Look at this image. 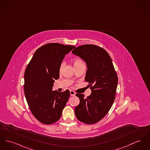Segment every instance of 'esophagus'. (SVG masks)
<instances>
[{"instance_id":"obj_1","label":"esophagus","mask_w":150,"mask_h":150,"mask_svg":"<svg viewBox=\"0 0 150 150\" xmlns=\"http://www.w3.org/2000/svg\"><path fill=\"white\" fill-rule=\"evenodd\" d=\"M70 95L71 96H75V93H75L74 91H72V90L70 91Z\"/></svg>"}]
</instances>
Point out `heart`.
Masks as SVG:
<instances>
[{"instance_id": "b5f03b06", "label": "heart", "mask_w": 150, "mask_h": 150, "mask_svg": "<svg viewBox=\"0 0 150 150\" xmlns=\"http://www.w3.org/2000/svg\"><path fill=\"white\" fill-rule=\"evenodd\" d=\"M83 63V62H82L81 60L80 59H75L74 61H73V64H74V66H75V67H78V66H79L80 64H82ZM63 65H64V63H62L61 66H60V67H59V71H61L62 70V68L63 67Z\"/></svg>"}]
</instances>
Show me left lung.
I'll list each match as a JSON object with an SVG mask.
<instances>
[{
    "mask_svg": "<svg viewBox=\"0 0 150 150\" xmlns=\"http://www.w3.org/2000/svg\"><path fill=\"white\" fill-rule=\"evenodd\" d=\"M72 53L86 62L85 81L92 91L87 98L76 94L80 103L75 109V115L83 123H97L108 113L115 101L118 76L113 64L105 50L95 45L80 46Z\"/></svg>",
    "mask_w": 150,
    "mask_h": 150,
    "instance_id": "left-lung-1",
    "label": "left lung"
}]
</instances>
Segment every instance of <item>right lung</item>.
I'll return each instance as SVG.
<instances>
[{"mask_svg": "<svg viewBox=\"0 0 150 150\" xmlns=\"http://www.w3.org/2000/svg\"><path fill=\"white\" fill-rule=\"evenodd\" d=\"M75 46L49 43L39 47L27 65L24 90L29 109L41 123L58 121L70 97V91H53L54 80L59 78V67L65 55Z\"/></svg>", "mask_w": 150, "mask_h": 150, "instance_id": "1", "label": "right lung"}]
</instances>
